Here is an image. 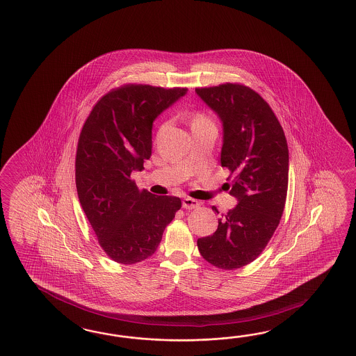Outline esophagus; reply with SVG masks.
I'll use <instances>...</instances> for the list:
<instances>
[{"mask_svg": "<svg viewBox=\"0 0 356 356\" xmlns=\"http://www.w3.org/2000/svg\"><path fill=\"white\" fill-rule=\"evenodd\" d=\"M182 207L187 210H192L200 207V202L197 200L191 199V197H184L182 201Z\"/></svg>", "mask_w": 356, "mask_h": 356, "instance_id": "1", "label": "esophagus"}]
</instances>
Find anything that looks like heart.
Wrapping results in <instances>:
<instances>
[{"label":"heart","instance_id":"obj_1","mask_svg":"<svg viewBox=\"0 0 356 356\" xmlns=\"http://www.w3.org/2000/svg\"><path fill=\"white\" fill-rule=\"evenodd\" d=\"M202 122H207V118L202 115H197L195 119H193V123H192V125L197 124V123H202Z\"/></svg>","mask_w":356,"mask_h":356}]
</instances>
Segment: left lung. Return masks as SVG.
Masks as SVG:
<instances>
[{"instance_id":"left-lung-1","label":"left lung","mask_w":356,"mask_h":356,"mask_svg":"<svg viewBox=\"0 0 356 356\" xmlns=\"http://www.w3.org/2000/svg\"><path fill=\"white\" fill-rule=\"evenodd\" d=\"M196 93L223 125L220 163L234 175L229 195L237 199L218 220V229L197 240V248L210 264L233 270L254 261L280 224L289 186V147L272 108L251 88L227 83L196 88Z\"/></svg>"}]
</instances>
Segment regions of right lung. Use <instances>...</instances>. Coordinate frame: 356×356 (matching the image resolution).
<instances>
[{"mask_svg":"<svg viewBox=\"0 0 356 356\" xmlns=\"http://www.w3.org/2000/svg\"><path fill=\"white\" fill-rule=\"evenodd\" d=\"M186 93L187 88L128 84L99 99L83 125L76 192L99 246L116 263L151 257L182 207L179 197L138 190L131 175L151 156L155 119Z\"/></svg>","mask_w":356,"mask_h":356,"instance_id":"right-lung-1","label":"right lung"}]
</instances>
